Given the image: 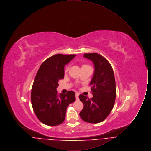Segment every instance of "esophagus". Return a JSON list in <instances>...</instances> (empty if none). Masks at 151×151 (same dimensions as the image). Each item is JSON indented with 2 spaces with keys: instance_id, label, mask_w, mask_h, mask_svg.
<instances>
[{
  "instance_id": "34e87169",
  "label": "esophagus",
  "mask_w": 151,
  "mask_h": 151,
  "mask_svg": "<svg viewBox=\"0 0 151 151\" xmlns=\"http://www.w3.org/2000/svg\"><path fill=\"white\" fill-rule=\"evenodd\" d=\"M75 97H76V100L77 101L79 100V94L76 93L75 94Z\"/></svg>"
}]
</instances>
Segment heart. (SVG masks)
<instances>
[{
  "mask_svg": "<svg viewBox=\"0 0 151 151\" xmlns=\"http://www.w3.org/2000/svg\"><path fill=\"white\" fill-rule=\"evenodd\" d=\"M86 65H84L83 66H86ZM68 70V66H67V67H65V72H67Z\"/></svg>",
  "mask_w": 151,
  "mask_h": 151,
  "instance_id": "b5f03b06",
  "label": "heart"
}]
</instances>
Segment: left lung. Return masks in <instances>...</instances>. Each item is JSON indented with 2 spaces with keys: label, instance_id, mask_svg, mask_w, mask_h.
I'll return each mask as SVG.
<instances>
[{
  "label": "left lung",
  "instance_id": "8db88e82",
  "mask_svg": "<svg viewBox=\"0 0 151 151\" xmlns=\"http://www.w3.org/2000/svg\"><path fill=\"white\" fill-rule=\"evenodd\" d=\"M84 57L91 60L94 65V73L90 86L93 97L89 99L80 94L84 108L79 113L85 122L98 123L104 121L115 104L116 85L112 67L108 60L97 53H86Z\"/></svg>",
  "mask_w": 151,
  "mask_h": 151
}]
</instances>
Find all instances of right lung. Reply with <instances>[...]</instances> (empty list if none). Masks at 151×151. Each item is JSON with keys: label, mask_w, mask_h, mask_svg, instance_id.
I'll use <instances>...</instances> for the list:
<instances>
[{"label": "right lung", "mask_w": 151, "mask_h": 151, "mask_svg": "<svg viewBox=\"0 0 151 151\" xmlns=\"http://www.w3.org/2000/svg\"><path fill=\"white\" fill-rule=\"evenodd\" d=\"M75 54H58L46 59L36 74L31 92L33 109L40 121L55 126L64 122L66 110L73 102L75 93L68 91L58 94V81L64 78L65 65L70 62Z\"/></svg>", "instance_id": "add662e5"}]
</instances>
